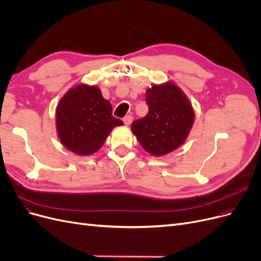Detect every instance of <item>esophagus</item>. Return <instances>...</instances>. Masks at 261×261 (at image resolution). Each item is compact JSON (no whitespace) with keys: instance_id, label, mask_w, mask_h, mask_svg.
I'll use <instances>...</instances> for the list:
<instances>
[{"instance_id":"1","label":"esophagus","mask_w":261,"mask_h":261,"mask_svg":"<svg viewBox=\"0 0 261 261\" xmlns=\"http://www.w3.org/2000/svg\"><path fill=\"white\" fill-rule=\"evenodd\" d=\"M132 120H133V117H132L131 115L125 116V117L123 118V122H124V124H125V125H130V124H131V122H132Z\"/></svg>"}]
</instances>
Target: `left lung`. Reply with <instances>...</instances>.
Returning <instances> with one entry per match:
<instances>
[{
    "instance_id": "obj_1",
    "label": "left lung",
    "mask_w": 261,
    "mask_h": 261,
    "mask_svg": "<svg viewBox=\"0 0 261 261\" xmlns=\"http://www.w3.org/2000/svg\"><path fill=\"white\" fill-rule=\"evenodd\" d=\"M146 103L149 111L133 121L132 132L150 155H167L185 142L195 112L187 96L172 83L152 85L146 91Z\"/></svg>"
}]
</instances>
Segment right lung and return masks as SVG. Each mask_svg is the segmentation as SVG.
<instances>
[{
  "label": "right lung",
  "mask_w": 261,
  "mask_h": 261,
  "mask_svg": "<svg viewBox=\"0 0 261 261\" xmlns=\"http://www.w3.org/2000/svg\"><path fill=\"white\" fill-rule=\"evenodd\" d=\"M112 113L111 103L98 87H74L57 106V131L61 143L77 155H91L101 148L114 127L123 124Z\"/></svg>",
  "instance_id": "obj_1"
}]
</instances>
